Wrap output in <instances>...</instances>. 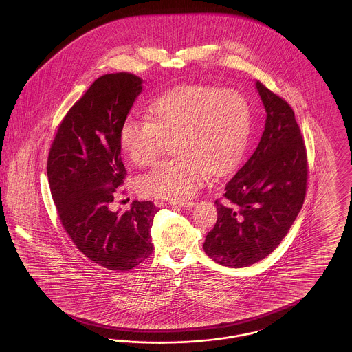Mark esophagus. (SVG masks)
Listing matches in <instances>:
<instances>
[{"mask_svg": "<svg viewBox=\"0 0 352 352\" xmlns=\"http://www.w3.org/2000/svg\"><path fill=\"white\" fill-rule=\"evenodd\" d=\"M174 204H177V206H179V207H192L194 204H195V201H175Z\"/></svg>", "mask_w": 352, "mask_h": 352, "instance_id": "1", "label": "esophagus"}]
</instances>
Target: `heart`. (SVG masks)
Segmentation results:
<instances>
[{
    "instance_id": "1",
    "label": "heart",
    "mask_w": 352,
    "mask_h": 352,
    "mask_svg": "<svg viewBox=\"0 0 352 352\" xmlns=\"http://www.w3.org/2000/svg\"><path fill=\"white\" fill-rule=\"evenodd\" d=\"M251 109L232 88L184 84L160 95L149 118H129L120 132V146L138 168L160 160L170 140L179 154L138 181L144 197L184 199L207 182L212 171L226 174L240 162L250 137Z\"/></svg>"
}]
</instances>
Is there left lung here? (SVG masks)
Returning a JSON list of instances; mask_svg holds the SVG:
<instances>
[{"instance_id":"left-lung-1","label":"left lung","mask_w":352,"mask_h":352,"mask_svg":"<svg viewBox=\"0 0 352 352\" xmlns=\"http://www.w3.org/2000/svg\"><path fill=\"white\" fill-rule=\"evenodd\" d=\"M267 112L263 135L215 201L218 220L204 252L219 264L243 268L265 258L293 226L306 195L307 155L292 107L261 82Z\"/></svg>"}]
</instances>
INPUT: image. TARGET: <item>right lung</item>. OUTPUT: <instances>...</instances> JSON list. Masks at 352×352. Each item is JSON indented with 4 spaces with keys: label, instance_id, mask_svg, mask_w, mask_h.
Returning <instances> with one entry per match:
<instances>
[{
    "label": "right lung",
    "instance_id": "right-lung-1",
    "mask_svg": "<svg viewBox=\"0 0 352 352\" xmlns=\"http://www.w3.org/2000/svg\"><path fill=\"white\" fill-rule=\"evenodd\" d=\"M142 79L129 72L98 78L62 120L51 144L47 177L58 217L76 248L109 270H129L153 252L151 201L113 212L111 203L126 170L120 132Z\"/></svg>",
    "mask_w": 352,
    "mask_h": 352
}]
</instances>
